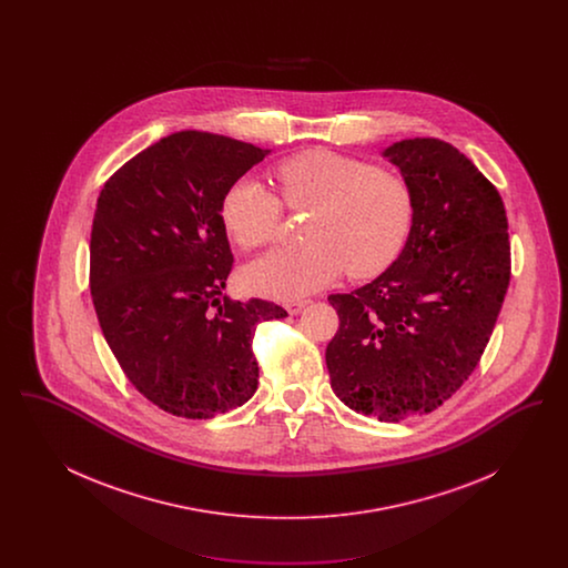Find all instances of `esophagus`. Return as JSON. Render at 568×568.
Returning a JSON list of instances; mask_svg holds the SVG:
<instances>
[{"mask_svg": "<svg viewBox=\"0 0 568 568\" xmlns=\"http://www.w3.org/2000/svg\"><path fill=\"white\" fill-rule=\"evenodd\" d=\"M306 304H308L306 300H297V302H290V304H285V308H287V313H290V315H297Z\"/></svg>", "mask_w": 568, "mask_h": 568, "instance_id": "1", "label": "esophagus"}]
</instances>
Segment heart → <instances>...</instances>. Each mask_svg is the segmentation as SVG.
<instances>
[{
  "label": "heart",
  "mask_w": 568,
  "mask_h": 568,
  "mask_svg": "<svg viewBox=\"0 0 568 568\" xmlns=\"http://www.w3.org/2000/svg\"><path fill=\"white\" fill-rule=\"evenodd\" d=\"M290 211H313L306 248H278L243 272L251 294L290 302L324 290L345 268L353 278L387 271L413 227V195L403 176L373 163L311 149L276 168ZM283 216L281 200L253 179H241L221 200V223L244 251L271 244Z\"/></svg>",
  "instance_id": "obj_1"
}]
</instances>
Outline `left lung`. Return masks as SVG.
<instances>
[{
    "mask_svg": "<svg viewBox=\"0 0 568 568\" xmlns=\"http://www.w3.org/2000/svg\"><path fill=\"white\" fill-rule=\"evenodd\" d=\"M413 195L398 260L352 294H332L338 332L325 349L334 394L378 422L419 417L477 368L511 278L500 193L438 138L383 151Z\"/></svg>",
    "mask_w": 568,
    "mask_h": 568,
    "instance_id": "8db88e82",
    "label": "left lung"
}]
</instances>
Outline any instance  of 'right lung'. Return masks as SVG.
<instances>
[{
    "mask_svg": "<svg viewBox=\"0 0 568 568\" xmlns=\"http://www.w3.org/2000/svg\"><path fill=\"white\" fill-rule=\"evenodd\" d=\"M271 151L227 135L176 132L121 165L98 197L89 287L110 352L165 413L211 419L257 389L260 322L285 308L223 296L234 255L221 200Z\"/></svg>",
    "mask_w": 568,
    "mask_h": 568,
    "instance_id": "add662e5",
    "label": "right lung"
}]
</instances>
